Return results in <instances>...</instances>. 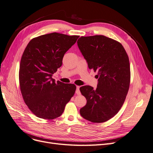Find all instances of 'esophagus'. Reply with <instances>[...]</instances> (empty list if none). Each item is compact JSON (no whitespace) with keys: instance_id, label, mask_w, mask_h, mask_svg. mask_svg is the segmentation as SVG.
Instances as JSON below:
<instances>
[{"instance_id":"obj_1","label":"esophagus","mask_w":153,"mask_h":153,"mask_svg":"<svg viewBox=\"0 0 153 153\" xmlns=\"http://www.w3.org/2000/svg\"><path fill=\"white\" fill-rule=\"evenodd\" d=\"M76 94H77V95H80V87H78V86H77L76 87Z\"/></svg>"}]
</instances>
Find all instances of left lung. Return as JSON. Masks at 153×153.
I'll return each instance as SVG.
<instances>
[{
  "instance_id": "left-lung-1",
  "label": "left lung",
  "mask_w": 153,
  "mask_h": 153,
  "mask_svg": "<svg viewBox=\"0 0 153 153\" xmlns=\"http://www.w3.org/2000/svg\"><path fill=\"white\" fill-rule=\"evenodd\" d=\"M77 45L99 78L96 89L88 85L80 88L87 99L80 115L92 123H103L117 114L125 101L131 80L129 57L120 42L102 35L82 36Z\"/></svg>"
}]
</instances>
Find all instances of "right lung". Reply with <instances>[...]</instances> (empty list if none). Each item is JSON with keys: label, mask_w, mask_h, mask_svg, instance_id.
<instances>
[{"label": "right lung", "mask_w": 153, "mask_h": 153, "mask_svg": "<svg viewBox=\"0 0 153 153\" xmlns=\"http://www.w3.org/2000/svg\"><path fill=\"white\" fill-rule=\"evenodd\" d=\"M78 38L53 33L33 38L24 50L19 73L20 88L26 104L38 117H59L74 95V84L56 82L52 76Z\"/></svg>", "instance_id": "1"}]
</instances>
